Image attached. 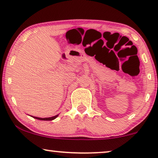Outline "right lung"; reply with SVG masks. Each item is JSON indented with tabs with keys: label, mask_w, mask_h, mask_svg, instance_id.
Here are the masks:
<instances>
[{
	"label": "right lung",
	"mask_w": 158,
	"mask_h": 158,
	"mask_svg": "<svg viewBox=\"0 0 158 158\" xmlns=\"http://www.w3.org/2000/svg\"><path fill=\"white\" fill-rule=\"evenodd\" d=\"M57 116L58 115H56L55 116H52V117H49V118H39V117H35V116H34V118H36V119L42 120V121H52V120L55 119V118H57Z\"/></svg>",
	"instance_id": "1"
}]
</instances>
